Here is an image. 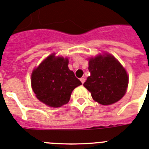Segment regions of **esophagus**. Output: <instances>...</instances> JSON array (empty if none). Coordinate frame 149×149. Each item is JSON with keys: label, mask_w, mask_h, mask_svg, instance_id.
Segmentation results:
<instances>
[{"label": "esophagus", "mask_w": 149, "mask_h": 149, "mask_svg": "<svg viewBox=\"0 0 149 149\" xmlns=\"http://www.w3.org/2000/svg\"><path fill=\"white\" fill-rule=\"evenodd\" d=\"M80 81H81V82H82V84H83V83L85 82V81H86V79H85V78H81Z\"/></svg>", "instance_id": "obj_1"}]
</instances>
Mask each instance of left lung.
I'll return each instance as SVG.
<instances>
[{
  "label": "left lung",
  "instance_id": "8db88e82",
  "mask_svg": "<svg viewBox=\"0 0 149 149\" xmlns=\"http://www.w3.org/2000/svg\"><path fill=\"white\" fill-rule=\"evenodd\" d=\"M90 76L84 82L95 102L111 105L123 98L127 92L129 76L126 69L112 54L107 52L90 57Z\"/></svg>",
  "mask_w": 149,
  "mask_h": 149
}]
</instances>
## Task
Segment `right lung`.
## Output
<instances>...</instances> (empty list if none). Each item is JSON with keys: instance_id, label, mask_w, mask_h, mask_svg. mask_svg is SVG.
I'll use <instances>...</instances> for the list:
<instances>
[{"instance_id": "right-lung-1", "label": "right lung", "mask_w": 149, "mask_h": 149, "mask_svg": "<svg viewBox=\"0 0 149 149\" xmlns=\"http://www.w3.org/2000/svg\"><path fill=\"white\" fill-rule=\"evenodd\" d=\"M68 63V57L52 53L32 70V90L36 98L48 107H60L67 104L73 89L82 85Z\"/></svg>"}]
</instances>
